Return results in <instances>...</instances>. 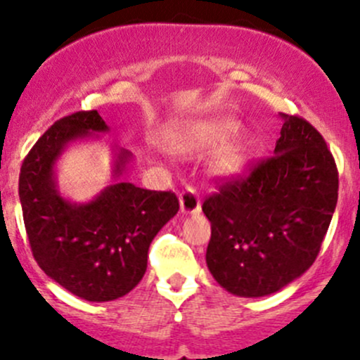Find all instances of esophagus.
Instances as JSON below:
<instances>
[{"label":"esophagus","instance_id":"1","mask_svg":"<svg viewBox=\"0 0 360 360\" xmlns=\"http://www.w3.org/2000/svg\"><path fill=\"white\" fill-rule=\"evenodd\" d=\"M179 203H181V212L183 214H197L200 212L202 209L200 197H198L197 190L191 186L184 188L183 193L179 195Z\"/></svg>","mask_w":360,"mask_h":360}]
</instances>
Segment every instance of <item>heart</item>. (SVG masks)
<instances>
[{"label": "heart", "mask_w": 360, "mask_h": 360, "mask_svg": "<svg viewBox=\"0 0 360 360\" xmlns=\"http://www.w3.org/2000/svg\"><path fill=\"white\" fill-rule=\"evenodd\" d=\"M231 125L226 122H209L202 123L197 129L191 130L186 136H172L169 139V148L177 153H191V151L203 150L212 146L217 141L223 139L230 132ZM244 163V155L238 144H228L217 151L212 162V169L217 174H235L240 170Z\"/></svg>", "instance_id": "heart-1"}]
</instances>
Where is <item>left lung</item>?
<instances>
[{
	"instance_id": "1",
	"label": "left lung",
	"mask_w": 360,
	"mask_h": 360,
	"mask_svg": "<svg viewBox=\"0 0 360 360\" xmlns=\"http://www.w3.org/2000/svg\"><path fill=\"white\" fill-rule=\"evenodd\" d=\"M274 155L205 198L207 266L242 297L281 291L314 264L338 202V169L324 137L301 116L282 115Z\"/></svg>"
}]
</instances>
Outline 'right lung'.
<instances>
[{
    "label": "right lung",
    "instance_id": "obj_1",
    "mask_svg": "<svg viewBox=\"0 0 360 360\" xmlns=\"http://www.w3.org/2000/svg\"><path fill=\"white\" fill-rule=\"evenodd\" d=\"M108 125L96 110L57 120L24 158L19 197L32 256L50 278L86 301H112L146 274L148 249L179 210L172 191H151L116 181L130 153H116L115 183L92 202L60 197L53 167L64 148Z\"/></svg>",
    "mask_w": 360,
    "mask_h": 360
}]
</instances>
